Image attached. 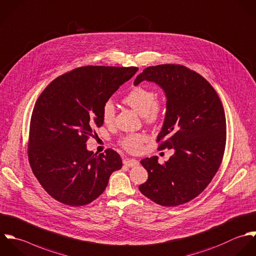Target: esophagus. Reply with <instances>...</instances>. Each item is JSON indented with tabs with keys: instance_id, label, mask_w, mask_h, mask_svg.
<instances>
[{
	"instance_id": "esophagus-1",
	"label": "esophagus",
	"mask_w": 256,
	"mask_h": 256,
	"mask_svg": "<svg viewBox=\"0 0 256 256\" xmlns=\"http://www.w3.org/2000/svg\"><path fill=\"white\" fill-rule=\"evenodd\" d=\"M123 164L125 165V166H128V167H136V166H138L139 165V162L137 161V160H135V159H125L124 161H123Z\"/></svg>"
}]
</instances>
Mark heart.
<instances>
[{"label":"heart","instance_id":"obj_1","mask_svg":"<svg viewBox=\"0 0 256 256\" xmlns=\"http://www.w3.org/2000/svg\"><path fill=\"white\" fill-rule=\"evenodd\" d=\"M123 103L140 113L144 121L148 124L156 123L164 110L161 99L157 97V93L150 87L138 86L133 87L123 98ZM101 117L105 124L110 125L115 119L114 104L111 100H107L101 110ZM147 137L144 134H129L121 139L120 145L123 149L130 153H138L141 151Z\"/></svg>","mask_w":256,"mask_h":256}]
</instances>
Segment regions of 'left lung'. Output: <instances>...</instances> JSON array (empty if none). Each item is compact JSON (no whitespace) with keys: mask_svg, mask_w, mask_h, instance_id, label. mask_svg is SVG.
Returning a JSON list of instances; mask_svg holds the SVG:
<instances>
[{"mask_svg":"<svg viewBox=\"0 0 256 256\" xmlns=\"http://www.w3.org/2000/svg\"><path fill=\"white\" fill-rule=\"evenodd\" d=\"M148 80L161 86L167 96V113L157 137L158 150L174 148L164 164L157 157L141 164L148 180L140 192L164 206H176L198 196L218 170L226 149V121L222 103L210 84L180 64L149 66L134 84Z\"/></svg>","mask_w":256,"mask_h":256,"instance_id":"obj_1","label":"left lung"}]
</instances>
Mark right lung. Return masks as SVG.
<instances>
[{"label": "right lung", "instance_id": "right-lung-1", "mask_svg": "<svg viewBox=\"0 0 256 256\" xmlns=\"http://www.w3.org/2000/svg\"><path fill=\"white\" fill-rule=\"evenodd\" d=\"M138 68L87 66L54 80L38 96L32 110L28 157L46 192L64 204H90L106 188L120 155L107 149L93 154L86 142L101 127V110L111 95Z\"/></svg>", "mask_w": 256, "mask_h": 256}]
</instances>
